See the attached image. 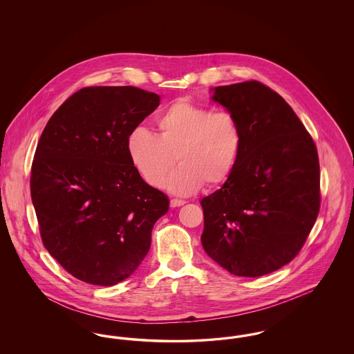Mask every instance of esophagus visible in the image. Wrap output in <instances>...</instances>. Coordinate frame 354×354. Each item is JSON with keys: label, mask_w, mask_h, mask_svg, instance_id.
<instances>
[{"label": "esophagus", "mask_w": 354, "mask_h": 354, "mask_svg": "<svg viewBox=\"0 0 354 354\" xmlns=\"http://www.w3.org/2000/svg\"><path fill=\"white\" fill-rule=\"evenodd\" d=\"M185 201H180V199H171V202H169V205L172 207V208H175V207H182V205H185Z\"/></svg>", "instance_id": "1"}]
</instances>
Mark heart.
<instances>
[{"label": "heart", "mask_w": 354, "mask_h": 354, "mask_svg": "<svg viewBox=\"0 0 354 354\" xmlns=\"http://www.w3.org/2000/svg\"><path fill=\"white\" fill-rule=\"evenodd\" d=\"M158 134L136 127L127 138V153L146 183L162 187L176 160L180 166L167 180L169 192L188 196L223 185L235 171L243 134L235 117L214 113L187 100L174 102L156 118Z\"/></svg>", "instance_id": "b5f03b06"}]
</instances>
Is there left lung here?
<instances>
[{
    "label": "left lung",
    "instance_id": "1",
    "mask_svg": "<svg viewBox=\"0 0 354 354\" xmlns=\"http://www.w3.org/2000/svg\"><path fill=\"white\" fill-rule=\"evenodd\" d=\"M211 93L237 120L243 147L230 179L201 201L203 248L235 276L268 274L293 260L317 219V149L292 107L266 84Z\"/></svg>",
    "mask_w": 354,
    "mask_h": 354
}]
</instances>
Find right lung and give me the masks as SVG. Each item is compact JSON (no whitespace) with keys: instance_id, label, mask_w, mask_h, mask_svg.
Returning <instances> with one entry per match:
<instances>
[{"instance_id":"1","label":"right lung","mask_w":354,"mask_h":354,"mask_svg":"<svg viewBox=\"0 0 354 354\" xmlns=\"http://www.w3.org/2000/svg\"><path fill=\"white\" fill-rule=\"evenodd\" d=\"M159 103L158 94L133 86L84 87L39 138L30 192L41 237L81 281L111 286L130 277L169 211V198L142 179L126 146Z\"/></svg>"}]
</instances>
